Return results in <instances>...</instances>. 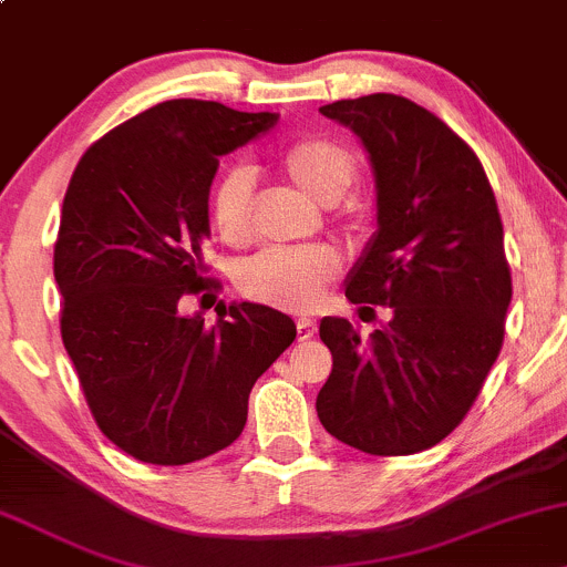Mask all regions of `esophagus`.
Returning a JSON list of instances; mask_svg holds the SVG:
<instances>
[{
    "label": "esophagus",
    "instance_id": "1",
    "mask_svg": "<svg viewBox=\"0 0 567 567\" xmlns=\"http://www.w3.org/2000/svg\"><path fill=\"white\" fill-rule=\"evenodd\" d=\"M296 329H299V339H309V337H315L318 326H315L312 318H299L296 320Z\"/></svg>",
    "mask_w": 567,
    "mask_h": 567
}]
</instances>
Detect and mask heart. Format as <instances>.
<instances>
[{
    "instance_id": "obj_1",
    "label": "heart",
    "mask_w": 567,
    "mask_h": 567,
    "mask_svg": "<svg viewBox=\"0 0 567 567\" xmlns=\"http://www.w3.org/2000/svg\"><path fill=\"white\" fill-rule=\"evenodd\" d=\"M274 163L296 187L320 204L342 200L359 176L355 154L326 135H307L288 143L279 148ZM208 217L225 244L238 247L247 241L252 217V174L247 168H228L217 176L208 193ZM342 223H359V204L350 200L342 208ZM339 271L342 264L329 247L264 249L238 266L236 288L249 301L299 312L323 299V290Z\"/></svg>"
}]
</instances>
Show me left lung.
I'll list each match as a JSON object with an SVG mask.
<instances>
[{"label":"left lung","mask_w":567,"mask_h":567,"mask_svg":"<svg viewBox=\"0 0 567 567\" xmlns=\"http://www.w3.org/2000/svg\"><path fill=\"white\" fill-rule=\"evenodd\" d=\"M320 113L359 135L378 187V234L344 296L361 320L374 307L391 320L367 342L350 320H320L333 367L315 408L363 454H419L462 424L503 348V219L473 148L413 100L367 94Z\"/></svg>","instance_id":"obj_1"}]
</instances>
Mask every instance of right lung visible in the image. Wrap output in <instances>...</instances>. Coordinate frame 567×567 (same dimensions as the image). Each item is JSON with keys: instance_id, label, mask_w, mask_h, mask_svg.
Instances as JSON below:
<instances>
[{"instance_id": "add662e5", "label": "right lung", "mask_w": 567, "mask_h": 567, "mask_svg": "<svg viewBox=\"0 0 567 567\" xmlns=\"http://www.w3.org/2000/svg\"><path fill=\"white\" fill-rule=\"evenodd\" d=\"M268 111L168 100L94 141L68 184L53 244L59 329L94 424L138 462L189 464L228 449L255 380L296 339L288 315L178 312L206 277L208 189L219 157L274 127Z\"/></svg>"}]
</instances>
